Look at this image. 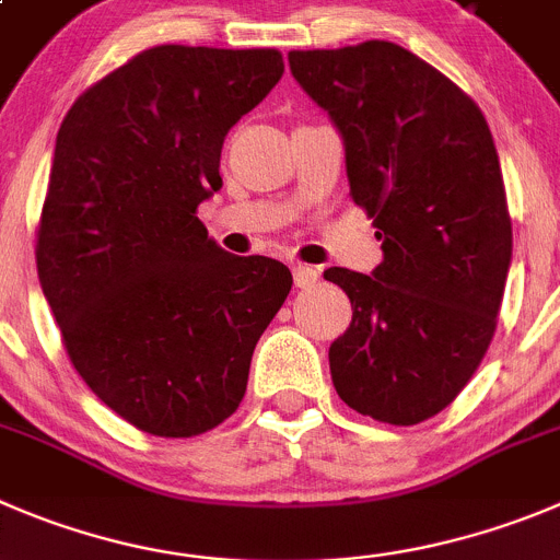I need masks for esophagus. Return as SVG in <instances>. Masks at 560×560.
I'll return each mask as SVG.
<instances>
[{
    "label": "esophagus",
    "mask_w": 560,
    "mask_h": 560,
    "mask_svg": "<svg viewBox=\"0 0 560 560\" xmlns=\"http://www.w3.org/2000/svg\"><path fill=\"white\" fill-rule=\"evenodd\" d=\"M292 276H295V287H301V290H310V287L317 284V279H320V270L312 268V265H292Z\"/></svg>",
    "instance_id": "esophagus-1"
}]
</instances>
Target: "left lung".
I'll return each mask as SVG.
<instances>
[{
  "instance_id": "left-lung-1",
  "label": "left lung",
  "mask_w": 560,
  "mask_h": 560,
  "mask_svg": "<svg viewBox=\"0 0 560 560\" xmlns=\"http://www.w3.org/2000/svg\"><path fill=\"white\" fill-rule=\"evenodd\" d=\"M287 60L337 127L384 250L373 276L323 273L353 306L328 348L334 389L359 415L417 425L456 400L498 328L511 218L492 132L462 88L389 40Z\"/></svg>"
}]
</instances>
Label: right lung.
<instances>
[{"label":"right lung","mask_w":560,"mask_h":560,"mask_svg":"<svg viewBox=\"0 0 560 560\" xmlns=\"http://www.w3.org/2000/svg\"><path fill=\"white\" fill-rule=\"evenodd\" d=\"M281 74L276 49L154 46L88 88L57 132L40 290L93 395L154 436L237 411L290 295L287 265L229 254L196 218L223 187V138Z\"/></svg>","instance_id":"1"}]
</instances>
